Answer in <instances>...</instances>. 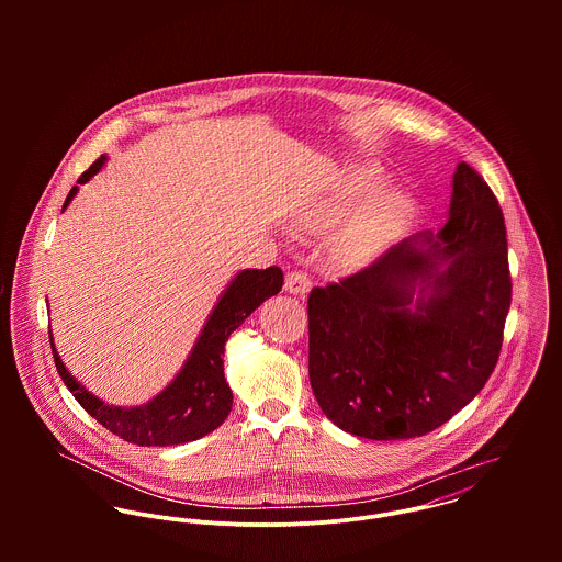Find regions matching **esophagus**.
Masks as SVG:
<instances>
[{
    "label": "esophagus",
    "instance_id": "obj_1",
    "mask_svg": "<svg viewBox=\"0 0 562 562\" xmlns=\"http://www.w3.org/2000/svg\"><path fill=\"white\" fill-rule=\"evenodd\" d=\"M285 292L294 294V296H305L310 290H312V281L307 274L299 272V270H292L285 274Z\"/></svg>",
    "mask_w": 562,
    "mask_h": 562
}]
</instances>
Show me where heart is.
<instances>
[{
	"mask_svg": "<svg viewBox=\"0 0 562 562\" xmlns=\"http://www.w3.org/2000/svg\"><path fill=\"white\" fill-rule=\"evenodd\" d=\"M379 183V177L372 175V172H363L359 179H357V190H370ZM339 205H333V203H326L321 205L318 210H314L312 214H305L303 223L307 227H314V229H322V227H328L335 216H337V210ZM402 210V199L398 194L390 192V194H383L381 199H376L341 236L339 240L335 241V250L341 259L346 261H357L361 257H366L370 252V248L374 246V241L379 238L381 229L385 223H390L398 212Z\"/></svg>",
	"mask_w": 562,
	"mask_h": 562,
	"instance_id": "heart-1",
	"label": "heart"
}]
</instances>
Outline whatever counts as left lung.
<instances>
[{"instance_id": "obj_1", "label": "left lung", "mask_w": 562, "mask_h": 562, "mask_svg": "<svg viewBox=\"0 0 562 562\" xmlns=\"http://www.w3.org/2000/svg\"><path fill=\"white\" fill-rule=\"evenodd\" d=\"M502 207L461 161L439 234L394 244L372 266L314 288L310 381L341 430L394 441L422 437L488 381L510 307Z\"/></svg>"}]
</instances>
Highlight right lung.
<instances>
[{
    "label": "right lung",
    "mask_w": 562,
    "mask_h": 562,
    "mask_svg": "<svg viewBox=\"0 0 562 562\" xmlns=\"http://www.w3.org/2000/svg\"><path fill=\"white\" fill-rule=\"evenodd\" d=\"M105 156H101L88 170L81 172L78 183H86L101 170ZM78 194L71 188L63 210ZM283 272L277 266L266 270H241L227 285L216 307L205 322L192 352L188 355L179 374L154 401L140 406H112L92 396L65 368L49 330L52 352L65 385L74 398L110 432L136 446H177L188 443L216 430L229 415L234 394L225 381V344L229 335L246 321L266 299L281 292Z\"/></svg>",
    "instance_id": "right-lung-1"
}]
</instances>
